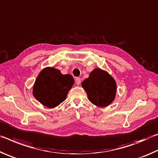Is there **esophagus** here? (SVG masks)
Segmentation results:
<instances>
[{
	"label": "esophagus",
	"mask_w": 158,
	"mask_h": 158,
	"mask_svg": "<svg viewBox=\"0 0 158 158\" xmlns=\"http://www.w3.org/2000/svg\"><path fill=\"white\" fill-rule=\"evenodd\" d=\"M76 83L77 85L81 84V78H80V77H76Z\"/></svg>",
	"instance_id": "1"
}]
</instances>
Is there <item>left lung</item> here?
<instances>
[{"mask_svg":"<svg viewBox=\"0 0 158 158\" xmlns=\"http://www.w3.org/2000/svg\"><path fill=\"white\" fill-rule=\"evenodd\" d=\"M89 100L97 106L105 107L115 99L116 84L107 72L100 69L92 71L88 78L82 82Z\"/></svg>","mask_w":158,"mask_h":158,"instance_id":"left-lung-1","label":"left lung"}]
</instances>
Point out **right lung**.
<instances>
[{"label": "right lung", "instance_id": "add662e5", "mask_svg": "<svg viewBox=\"0 0 158 158\" xmlns=\"http://www.w3.org/2000/svg\"><path fill=\"white\" fill-rule=\"evenodd\" d=\"M74 82L71 75H62L57 69L45 68L35 80L33 96L45 106L54 108L66 99Z\"/></svg>", "mask_w": 158, "mask_h": 158}]
</instances>
